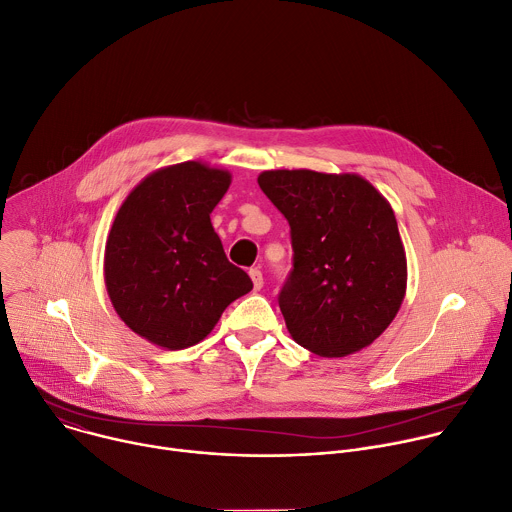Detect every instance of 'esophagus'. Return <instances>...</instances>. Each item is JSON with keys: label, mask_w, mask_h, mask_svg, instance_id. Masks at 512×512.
<instances>
[{"label": "esophagus", "mask_w": 512, "mask_h": 512, "mask_svg": "<svg viewBox=\"0 0 512 512\" xmlns=\"http://www.w3.org/2000/svg\"><path fill=\"white\" fill-rule=\"evenodd\" d=\"M250 278H252V282H254V290H260L262 286H264V278H262V272L258 270V268H250Z\"/></svg>", "instance_id": "esophagus-1"}]
</instances>
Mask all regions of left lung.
Returning <instances> with one entry per match:
<instances>
[{
	"mask_svg": "<svg viewBox=\"0 0 512 512\" xmlns=\"http://www.w3.org/2000/svg\"><path fill=\"white\" fill-rule=\"evenodd\" d=\"M258 185L290 224L294 268L278 296L290 337L321 357L369 347L407 288L389 201L357 173L270 169Z\"/></svg>",
	"mask_w": 512,
	"mask_h": 512,
	"instance_id": "obj_1",
	"label": "left lung"
}]
</instances>
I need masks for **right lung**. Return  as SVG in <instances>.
I'll return each instance as SVG.
<instances>
[{
    "label": "right lung",
    "instance_id": "add662e5",
    "mask_svg": "<svg viewBox=\"0 0 512 512\" xmlns=\"http://www.w3.org/2000/svg\"><path fill=\"white\" fill-rule=\"evenodd\" d=\"M232 173L183 161L149 173L123 201L105 246V284L121 321L169 351L206 339L252 290L214 232L210 214Z\"/></svg>",
    "mask_w": 512,
    "mask_h": 512
}]
</instances>
